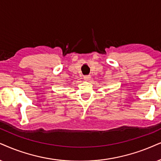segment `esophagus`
<instances>
[{
    "label": "esophagus",
    "instance_id": "obj_1",
    "mask_svg": "<svg viewBox=\"0 0 161 161\" xmlns=\"http://www.w3.org/2000/svg\"><path fill=\"white\" fill-rule=\"evenodd\" d=\"M84 79L87 82H89L91 80V76H84Z\"/></svg>",
    "mask_w": 161,
    "mask_h": 161
}]
</instances>
